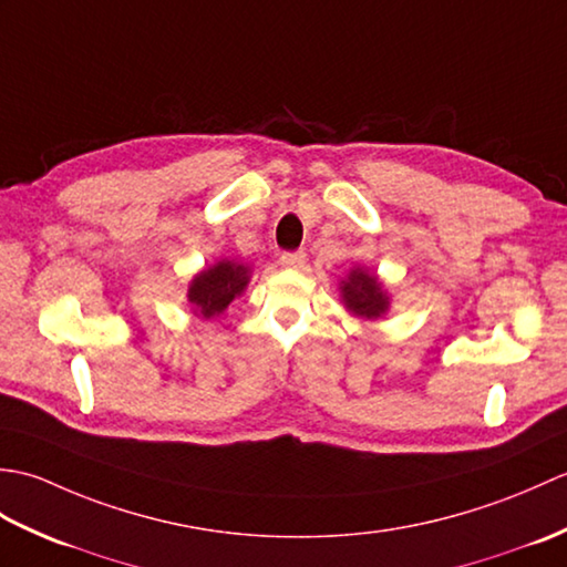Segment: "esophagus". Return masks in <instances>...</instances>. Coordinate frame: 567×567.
Segmentation results:
<instances>
[{"label":"esophagus","instance_id":"obj_1","mask_svg":"<svg viewBox=\"0 0 567 567\" xmlns=\"http://www.w3.org/2000/svg\"><path fill=\"white\" fill-rule=\"evenodd\" d=\"M280 262L285 265V268H290V270H305V265H307V252H305V250L282 252V256H280Z\"/></svg>","mask_w":567,"mask_h":567}]
</instances>
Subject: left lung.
<instances>
[{"label":"left lung","instance_id":"1","mask_svg":"<svg viewBox=\"0 0 567 567\" xmlns=\"http://www.w3.org/2000/svg\"><path fill=\"white\" fill-rule=\"evenodd\" d=\"M341 299L348 311L363 319H380L390 307L382 282L363 268H353L346 280H341Z\"/></svg>","mask_w":567,"mask_h":567}]
</instances>
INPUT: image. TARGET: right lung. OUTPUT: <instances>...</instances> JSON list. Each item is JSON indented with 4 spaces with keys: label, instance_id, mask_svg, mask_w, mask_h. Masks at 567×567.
Instances as JSON below:
<instances>
[{
    "label": "right lung",
    "instance_id": "add662e5",
    "mask_svg": "<svg viewBox=\"0 0 567 567\" xmlns=\"http://www.w3.org/2000/svg\"><path fill=\"white\" fill-rule=\"evenodd\" d=\"M250 280V270L244 262L219 260L212 268L195 275L189 282L187 302L195 307V315L202 319L219 317L234 299L246 290Z\"/></svg>",
    "mask_w": 567,
    "mask_h": 567
}]
</instances>
